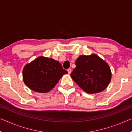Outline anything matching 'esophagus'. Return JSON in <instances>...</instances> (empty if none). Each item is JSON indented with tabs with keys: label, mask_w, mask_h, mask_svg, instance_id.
Instances as JSON below:
<instances>
[{
	"label": "esophagus",
	"mask_w": 132,
	"mask_h": 132,
	"mask_svg": "<svg viewBox=\"0 0 132 132\" xmlns=\"http://www.w3.org/2000/svg\"><path fill=\"white\" fill-rule=\"evenodd\" d=\"M68 71L69 74H70L71 72V69H68Z\"/></svg>",
	"instance_id": "34e87169"
}]
</instances>
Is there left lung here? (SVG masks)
<instances>
[{
    "mask_svg": "<svg viewBox=\"0 0 132 132\" xmlns=\"http://www.w3.org/2000/svg\"><path fill=\"white\" fill-rule=\"evenodd\" d=\"M75 64L71 77L85 92L100 93L108 86L111 79L110 68L97 55L80 56Z\"/></svg>",
    "mask_w": 132,
    "mask_h": 132,
    "instance_id": "obj_1",
    "label": "left lung"
}]
</instances>
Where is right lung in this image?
<instances>
[{"label": "right lung", "mask_w": 132, "mask_h": 132, "mask_svg": "<svg viewBox=\"0 0 132 132\" xmlns=\"http://www.w3.org/2000/svg\"><path fill=\"white\" fill-rule=\"evenodd\" d=\"M68 71L59 62L52 58L39 56L24 66L23 76L24 83L38 93L50 91Z\"/></svg>", "instance_id": "add662e5"}]
</instances>
